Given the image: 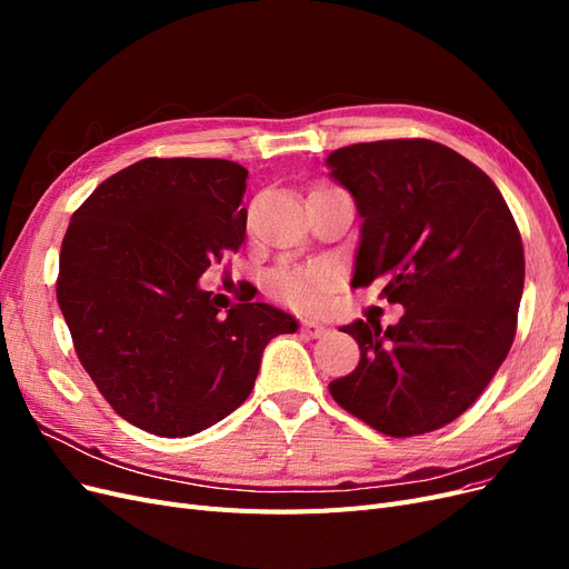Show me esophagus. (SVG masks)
Returning <instances> with one entry per match:
<instances>
[{
	"label": "esophagus",
	"instance_id": "esophagus-1",
	"mask_svg": "<svg viewBox=\"0 0 569 569\" xmlns=\"http://www.w3.org/2000/svg\"><path fill=\"white\" fill-rule=\"evenodd\" d=\"M301 330L308 335V337H313V339H318V337H325L327 332V327L322 325V322H318V320H303L301 322Z\"/></svg>",
	"mask_w": 569,
	"mask_h": 569
}]
</instances>
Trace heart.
Masks as SVG:
<instances>
[{
    "instance_id": "1",
    "label": "heart",
    "mask_w": 569,
    "mask_h": 569,
    "mask_svg": "<svg viewBox=\"0 0 569 569\" xmlns=\"http://www.w3.org/2000/svg\"><path fill=\"white\" fill-rule=\"evenodd\" d=\"M337 282L339 270L330 261H308L274 268L268 274V291L297 311H320Z\"/></svg>"
}]
</instances>
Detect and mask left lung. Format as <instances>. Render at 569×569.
Here are the masks:
<instances>
[{"instance_id": "left-lung-1", "label": "left lung", "mask_w": 569, "mask_h": 569, "mask_svg": "<svg viewBox=\"0 0 569 569\" xmlns=\"http://www.w3.org/2000/svg\"><path fill=\"white\" fill-rule=\"evenodd\" d=\"M363 218L353 282L382 280L403 318L356 320L351 375L332 399L387 437L453 422L506 360L525 287V249L493 180L432 140H380L327 157Z\"/></svg>"}]
</instances>
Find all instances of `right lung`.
Wrapping results in <instances>:
<instances>
[{
	"instance_id": "1",
	"label": "right lung",
	"mask_w": 569,
	"mask_h": 569,
	"mask_svg": "<svg viewBox=\"0 0 569 569\" xmlns=\"http://www.w3.org/2000/svg\"><path fill=\"white\" fill-rule=\"evenodd\" d=\"M249 170L142 159L101 182L66 230L57 299L73 347L120 418L189 437L247 401L266 343L297 332L268 303L220 316L199 278L242 247Z\"/></svg>"
}]
</instances>
